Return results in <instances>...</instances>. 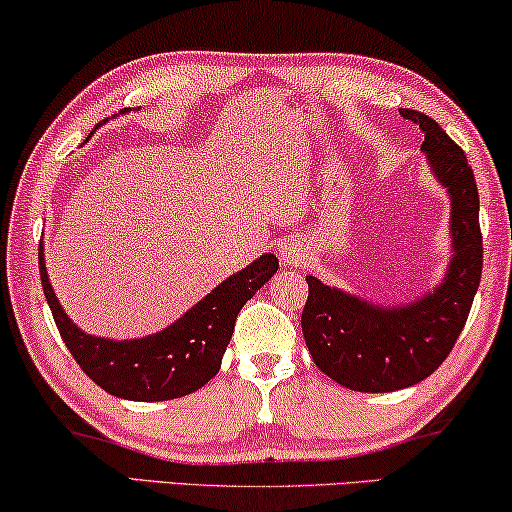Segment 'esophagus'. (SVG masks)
<instances>
[{
  "label": "esophagus",
  "mask_w": 512,
  "mask_h": 512,
  "mask_svg": "<svg viewBox=\"0 0 512 512\" xmlns=\"http://www.w3.org/2000/svg\"><path fill=\"white\" fill-rule=\"evenodd\" d=\"M278 253H280V259H283V262L290 264V266H301V264H306V259H308L306 246L297 239L280 241Z\"/></svg>",
  "instance_id": "34e87169"
}]
</instances>
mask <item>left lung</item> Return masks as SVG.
Segmentation results:
<instances>
[{
    "mask_svg": "<svg viewBox=\"0 0 512 512\" xmlns=\"http://www.w3.org/2000/svg\"><path fill=\"white\" fill-rule=\"evenodd\" d=\"M399 113L420 125L422 150L450 192L455 257L434 294L399 308L371 306L306 276L301 329L308 352L322 373L357 392H394L431 376L462 334L482 273L480 197L464 150L429 115Z\"/></svg>",
    "mask_w": 512,
    "mask_h": 512,
    "instance_id": "left-lung-1",
    "label": "left lung"
}]
</instances>
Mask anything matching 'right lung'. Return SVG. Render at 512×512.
<instances>
[{
	"label": "right lung",
	"instance_id": "right-lung-1",
	"mask_svg": "<svg viewBox=\"0 0 512 512\" xmlns=\"http://www.w3.org/2000/svg\"><path fill=\"white\" fill-rule=\"evenodd\" d=\"M276 271V255H262L160 334L139 341H109L85 334L67 318L50 287L39 246L43 294L64 345L92 383L129 401L178 399L204 387L220 369L236 315Z\"/></svg>",
	"mask_w": 512,
	"mask_h": 512
}]
</instances>
